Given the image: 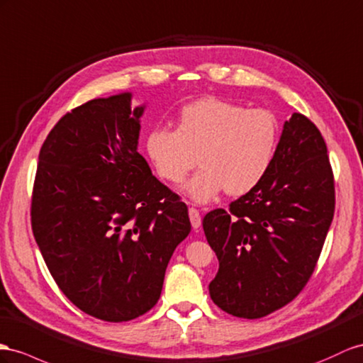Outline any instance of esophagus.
<instances>
[{
    "label": "esophagus",
    "instance_id": "34e87169",
    "mask_svg": "<svg viewBox=\"0 0 363 363\" xmlns=\"http://www.w3.org/2000/svg\"><path fill=\"white\" fill-rule=\"evenodd\" d=\"M189 216H190V222H191V227L196 230L201 227V215L196 208H190L189 210Z\"/></svg>",
    "mask_w": 363,
    "mask_h": 363
}]
</instances>
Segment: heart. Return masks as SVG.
Here are the masks:
<instances>
[{
    "instance_id": "obj_1",
    "label": "heart",
    "mask_w": 363,
    "mask_h": 363,
    "mask_svg": "<svg viewBox=\"0 0 363 363\" xmlns=\"http://www.w3.org/2000/svg\"><path fill=\"white\" fill-rule=\"evenodd\" d=\"M279 139L281 127L270 111L210 96L185 106L176 130L153 128L145 150L157 173L173 184L182 182L199 160L202 169L184 193L207 203L224 190L240 196L256 189L272 169Z\"/></svg>"
}]
</instances>
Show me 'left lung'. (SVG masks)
Returning <instances> with one entry per match:
<instances>
[{
	"label": "left lung",
	"instance_id": "obj_1",
	"mask_svg": "<svg viewBox=\"0 0 363 363\" xmlns=\"http://www.w3.org/2000/svg\"><path fill=\"white\" fill-rule=\"evenodd\" d=\"M334 215L327 144L311 121H285L265 179L202 220L219 261L211 301L236 318L259 319L291 302L314 272Z\"/></svg>",
	"mask_w": 363,
	"mask_h": 363
}]
</instances>
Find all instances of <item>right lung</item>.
<instances>
[{"mask_svg": "<svg viewBox=\"0 0 363 363\" xmlns=\"http://www.w3.org/2000/svg\"><path fill=\"white\" fill-rule=\"evenodd\" d=\"M144 110L130 91L73 108L45 138L33 184L32 230L52 277L107 322L153 308L191 230L187 206L138 152Z\"/></svg>", "mask_w": 363, "mask_h": 363, "instance_id": "right-lung-1", "label": "right lung"}]
</instances>
